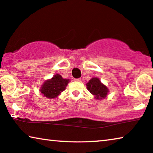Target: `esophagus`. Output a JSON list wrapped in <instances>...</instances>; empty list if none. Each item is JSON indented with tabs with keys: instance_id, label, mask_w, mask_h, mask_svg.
<instances>
[{
	"instance_id": "obj_1",
	"label": "esophagus",
	"mask_w": 153,
	"mask_h": 153,
	"mask_svg": "<svg viewBox=\"0 0 153 153\" xmlns=\"http://www.w3.org/2000/svg\"><path fill=\"white\" fill-rule=\"evenodd\" d=\"M74 80H75V81H76V82H81V79H80V78H77V79H74Z\"/></svg>"
}]
</instances>
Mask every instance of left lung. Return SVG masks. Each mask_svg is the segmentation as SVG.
Masks as SVG:
<instances>
[{
  "mask_svg": "<svg viewBox=\"0 0 153 153\" xmlns=\"http://www.w3.org/2000/svg\"><path fill=\"white\" fill-rule=\"evenodd\" d=\"M86 87L88 91L94 95L97 100L104 99L107 97L109 92L108 88L100 82L98 77H92L86 84Z\"/></svg>",
  "mask_w": 153,
  "mask_h": 153,
  "instance_id": "left-lung-1",
  "label": "left lung"
}]
</instances>
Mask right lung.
Instances as JSON below:
<instances>
[{
  "mask_svg": "<svg viewBox=\"0 0 153 153\" xmlns=\"http://www.w3.org/2000/svg\"><path fill=\"white\" fill-rule=\"evenodd\" d=\"M69 82L70 79H64L61 75L56 74L51 79H46L44 82L40 87V92L44 97L49 99L56 98L65 90Z\"/></svg>",
  "mask_w": 153,
  "mask_h": 153,
  "instance_id": "1",
  "label": "right lung"
}]
</instances>
